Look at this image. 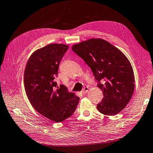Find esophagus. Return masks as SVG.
Returning a JSON list of instances; mask_svg holds the SVG:
<instances>
[{
    "instance_id": "obj_1",
    "label": "esophagus",
    "mask_w": 153,
    "mask_h": 153,
    "mask_svg": "<svg viewBox=\"0 0 153 153\" xmlns=\"http://www.w3.org/2000/svg\"><path fill=\"white\" fill-rule=\"evenodd\" d=\"M88 90V87H85L83 88V90H82V93L84 95V94H85L87 92Z\"/></svg>"
}]
</instances>
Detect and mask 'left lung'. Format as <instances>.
Segmentation results:
<instances>
[{
  "mask_svg": "<svg viewBox=\"0 0 153 153\" xmlns=\"http://www.w3.org/2000/svg\"><path fill=\"white\" fill-rule=\"evenodd\" d=\"M72 50L90 68L102 90L103 98L97 109L105 115L114 116L130 101L135 88V77L124 53L105 40L91 39L74 45Z\"/></svg>",
  "mask_w": 153,
  "mask_h": 153,
  "instance_id": "obj_1",
  "label": "left lung"
}]
</instances>
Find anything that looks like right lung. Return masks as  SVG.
I'll use <instances>...</instances> for the list:
<instances>
[{"label":"right lung","instance_id":"right-lung-1","mask_svg":"<svg viewBox=\"0 0 153 153\" xmlns=\"http://www.w3.org/2000/svg\"><path fill=\"white\" fill-rule=\"evenodd\" d=\"M68 49L66 45L56 44L39 49L29 58L25 71V88L30 104L39 113L58 123L72 116L79 101L64 85L57 86L55 81Z\"/></svg>","mask_w":153,"mask_h":153}]
</instances>
